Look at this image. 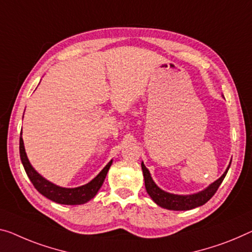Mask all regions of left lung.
<instances>
[{"label":"left lung","instance_id":"obj_1","mask_svg":"<svg viewBox=\"0 0 252 252\" xmlns=\"http://www.w3.org/2000/svg\"><path fill=\"white\" fill-rule=\"evenodd\" d=\"M231 164V163H230ZM230 165L227 166L226 171L223 173V176L213 183L210 187H207L205 190L200 191L198 193H193V195L188 196H180V195H173V193L165 192L158 187L156 183L152 180L149 170L146 169V166L143 164L142 162V170H143V176H144L145 181V188L149 195L151 196L154 202H156L158 206L166 208V210L171 211H188L192 210V208L202 206L205 203H207L214 193L218 191L220 185L222 184V181L225 178L227 170H229Z\"/></svg>","mask_w":252,"mask_h":252}]
</instances>
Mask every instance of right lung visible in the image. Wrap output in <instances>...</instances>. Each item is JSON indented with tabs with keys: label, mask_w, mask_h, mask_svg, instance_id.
I'll return each instance as SVG.
<instances>
[{
	"label": "right lung",
	"mask_w": 252,
	"mask_h": 252,
	"mask_svg": "<svg viewBox=\"0 0 252 252\" xmlns=\"http://www.w3.org/2000/svg\"><path fill=\"white\" fill-rule=\"evenodd\" d=\"M20 158L21 162L23 164V168L26 170L27 176L29 177L30 181H32L33 187L39 191L42 196L47 197L48 199L53 200V202L64 204V205H81L89 202V200L94 198L95 193L101 187L104 178L107 176L108 170H109L113 161H110L104 168L101 170V172L96 176L94 180L90 183L81 186L77 188H62L59 186L49 183L42 178L39 173L34 171V169L30 164V162L27 158L25 146H23L22 137H20Z\"/></svg>",
	"instance_id": "right-lung-1"
}]
</instances>
